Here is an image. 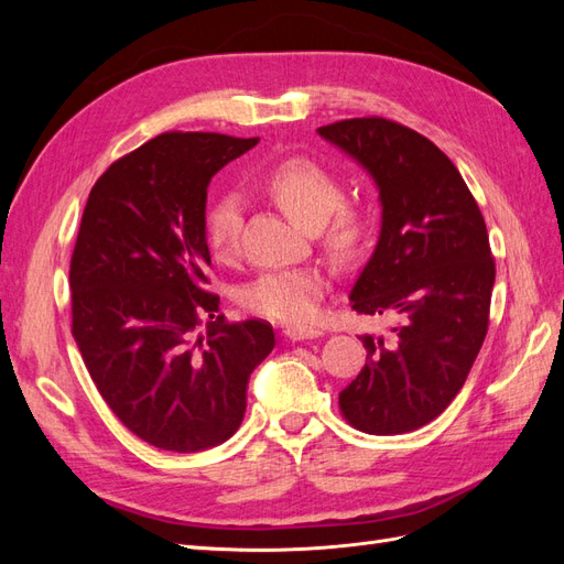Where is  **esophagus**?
I'll use <instances>...</instances> for the list:
<instances>
[{"label":"esophagus","mask_w":564,"mask_h":564,"mask_svg":"<svg viewBox=\"0 0 564 564\" xmlns=\"http://www.w3.org/2000/svg\"><path fill=\"white\" fill-rule=\"evenodd\" d=\"M282 334L289 340H303V338H317V336H322V329H317V327H286Z\"/></svg>","instance_id":"obj_1"}]
</instances>
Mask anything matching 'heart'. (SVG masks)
Wrapping results in <instances>:
<instances>
[{
	"instance_id": "b5f03b06",
	"label": "heart",
	"mask_w": 564,
	"mask_h": 564,
	"mask_svg": "<svg viewBox=\"0 0 564 564\" xmlns=\"http://www.w3.org/2000/svg\"><path fill=\"white\" fill-rule=\"evenodd\" d=\"M263 191L303 228L324 224V240L334 251H350L365 232V216L355 204L340 202L344 191L327 166L305 155L278 160L261 176ZM242 202L235 193L216 195L204 214V240L220 261L240 247ZM329 270L319 265L265 270L240 294L253 315L284 324H308L317 317L322 296L329 289Z\"/></svg>"
}]
</instances>
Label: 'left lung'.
Wrapping results in <instances>:
<instances>
[{
    "label": "left lung",
    "instance_id": "8db88e82",
    "mask_svg": "<svg viewBox=\"0 0 564 564\" xmlns=\"http://www.w3.org/2000/svg\"><path fill=\"white\" fill-rule=\"evenodd\" d=\"M379 185V245L350 292L360 315L395 319L365 336L369 362L338 395L352 429L400 435L437 419L480 352L497 265L480 207L454 162L419 131L386 117L319 127Z\"/></svg>",
    "mask_w": 564,
    "mask_h": 564
}]
</instances>
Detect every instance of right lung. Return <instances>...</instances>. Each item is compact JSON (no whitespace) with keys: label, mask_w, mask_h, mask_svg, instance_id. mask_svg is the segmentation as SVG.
<instances>
[{"label":"right lung","mask_w":564,"mask_h":564,"mask_svg":"<svg viewBox=\"0 0 564 564\" xmlns=\"http://www.w3.org/2000/svg\"><path fill=\"white\" fill-rule=\"evenodd\" d=\"M256 143L160 133L106 169L82 214L73 336L112 414L158 449L226 442L245 419L251 371L275 348L265 319L226 322L207 275V185Z\"/></svg>","instance_id":"right-lung-1"}]
</instances>
